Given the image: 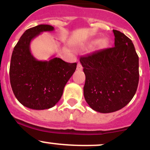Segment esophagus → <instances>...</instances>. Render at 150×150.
Listing matches in <instances>:
<instances>
[{"mask_svg": "<svg viewBox=\"0 0 150 150\" xmlns=\"http://www.w3.org/2000/svg\"><path fill=\"white\" fill-rule=\"evenodd\" d=\"M83 69V67L81 65V63H78V65H77V69L78 70H82Z\"/></svg>", "mask_w": 150, "mask_h": 150, "instance_id": "34e87169", "label": "esophagus"}]
</instances>
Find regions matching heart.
Masks as SVG:
<instances>
[{"label": "heart", "mask_w": 150, "mask_h": 150, "mask_svg": "<svg viewBox=\"0 0 150 150\" xmlns=\"http://www.w3.org/2000/svg\"><path fill=\"white\" fill-rule=\"evenodd\" d=\"M104 44H105V41L102 42V45H104Z\"/></svg>", "instance_id": "b5f03b06"}]
</instances>
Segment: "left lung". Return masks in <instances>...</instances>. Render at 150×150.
Here are the masks:
<instances>
[{"label":"left lung","instance_id":"1","mask_svg":"<svg viewBox=\"0 0 150 150\" xmlns=\"http://www.w3.org/2000/svg\"><path fill=\"white\" fill-rule=\"evenodd\" d=\"M113 32L115 46L80 59L86 75V101L93 110L105 114L127 105L139 80V56L133 42L122 32Z\"/></svg>","mask_w":150,"mask_h":150}]
</instances>
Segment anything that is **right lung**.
Wrapping results in <instances>:
<instances>
[{
    "mask_svg": "<svg viewBox=\"0 0 150 150\" xmlns=\"http://www.w3.org/2000/svg\"><path fill=\"white\" fill-rule=\"evenodd\" d=\"M53 30L50 25H39L28 29L12 52L10 83L17 100L28 108L44 110L53 107L76 69L77 63H67L57 57L38 61L30 53L31 40L42 32Z\"/></svg>",
    "mask_w": 150,
    "mask_h": 150,
    "instance_id": "obj_1",
    "label": "right lung"
}]
</instances>
